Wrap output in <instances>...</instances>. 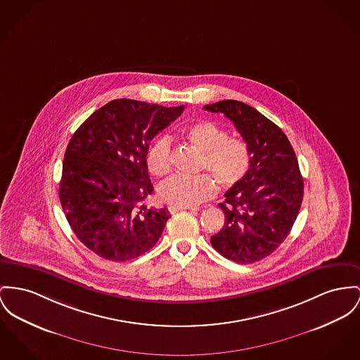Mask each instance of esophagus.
<instances>
[{"instance_id": "esophagus-1", "label": "esophagus", "mask_w": 360, "mask_h": 360, "mask_svg": "<svg viewBox=\"0 0 360 360\" xmlns=\"http://www.w3.org/2000/svg\"><path fill=\"white\" fill-rule=\"evenodd\" d=\"M187 209H190V207H179V206H169L168 210L170 214H173V213H177V212H180V210H187Z\"/></svg>"}]
</instances>
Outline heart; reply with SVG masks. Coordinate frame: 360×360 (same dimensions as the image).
<instances>
[{
  "label": "heart",
  "mask_w": 360,
  "mask_h": 360,
  "mask_svg": "<svg viewBox=\"0 0 360 360\" xmlns=\"http://www.w3.org/2000/svg\"><path fill=\"white\" fill-rule=\"evenodd\" d=\"M181 136L202 153L199 170L210 174L224 190L236 187L248 174L252 165L250 146L243 138L229 136L228 131L214 121L192 122L181 129ZM146 162L154 176L164 177L168 174L172 160L170 141L167 136H161L150 144ZM210 176H174L160 187V198L170 206H196L216 192V183Z\"/></svg>",
  "instance_id": "b5f03b06"
}]
</instances>
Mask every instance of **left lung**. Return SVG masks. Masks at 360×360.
Wrapping results in <instances>:
<instances>
[{"label": "left lung", "instance_id": "1", "mask_svg": "<svg viewBox=\"0 0 360 360\" xmlns=\"http://www.w3.org/2000/svg\"><path fill=\"white\" fill-rule=\"evenodd\" d=\"M232 121L252 153L245 179L225 192L218 206L225 214L210 243L225 258L254 264L287 239L303 200V177L287 135L273 121L244 102L225 99L205 105Z\"/></svg>", "mask_w": 360, "mask_h": 360}]
</instances>
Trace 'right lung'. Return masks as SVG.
<instances>
[{"instance_id":"right-lung-1","label":"right lung","mask_w":360,"mask_h":360,"mask_svg":"<svg viewBox=\"0 0 360 360\" xmlns=\"http://www.w3.org/2000/svg\"><path fill=\"white\" fill-rule=\"evenodd\" d=\"M184 110L134 99H115L73 134L63 162L60 200L65 217L89 250L124 262L158 241L168 209L143 205L154 191L146 154L151 139Z\"/></svg>"}]
</instances>
